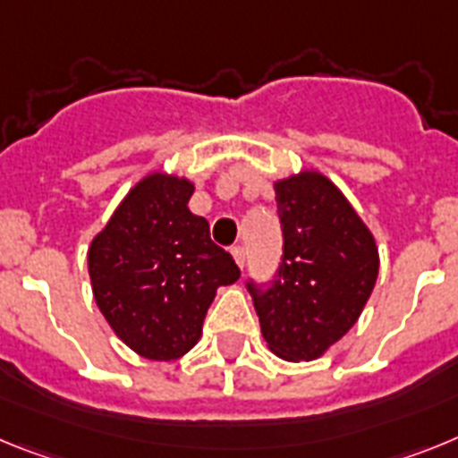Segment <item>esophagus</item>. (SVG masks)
Wrapping results in <instances>:
<instances>
[{
  "mask_svg": "<svg viewBox=\"0 0 458 458\" xmlns=\"http://www.w3.org/2000/svg\"><path fill=\"white\" fill-rule=\"evenodd\" d=\"M233 258H234V262H237V265L244 269V265H246V249H244V246H233Z\"/></svg>",
  "mask_w": 458,
  "mask_h": 458,
  "instance_id": "1",
  "label": "esophagus"
}]
</instances>
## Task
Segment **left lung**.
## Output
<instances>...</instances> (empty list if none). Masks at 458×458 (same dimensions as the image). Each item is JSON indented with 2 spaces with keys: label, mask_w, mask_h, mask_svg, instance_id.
I'll return each instance as SVG.
<instances>
[{
  "label": "left lung",
  "mask_w": 458,
  "mask_h": 458,
  "mask_svg": "<svg viewBox=\"0 0 458 458\" xmlns=\"http://www.w3.org/2000/svg\"><path fill=\"white\" fill-rule=\"evenodd\" d=\"M284 253L267 284L246 281L269 350L311 361L357 323L377 278L373 234L327 177L276 182Z\"/></svg>",
  "instance_id": "8db88e82"
}]
</instances>
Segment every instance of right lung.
<instances>
[{
    "mask_svg": "<svg viewBox=\"0 0 458 458\" xmlns=\"http://www.w3.org/2000/svg\"><path fill=\"white\" fill-rule=\"evenodd\" d=\"M193 184L149 174L89 246L94 297L119 339L147 360L189 352L218 285L240 278L233 256L209 237V224L189 212Z\"/></svg>",
    "mask_w": 458,
    "mask_h": 458,
    "instance_id": "add662e5",
    "label": "right lung"
}]
</instances>
